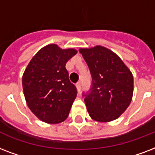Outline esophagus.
I'll list each match as a JSON object with an SVG mask.
<instances>
[{
  "label": "esophagus",
  "mask_w": 155,
  "mask_h": 155,
  "mask_svg": "<svg viewBox=\"0 0 155 155\" xmlns=\"http://www.w3.org/2000/svg\"><path fill=\"white\" fill-rule=\"evenodd\" d=\"M76 87H77V90H78V92H80V91H81V82H80V81H78V82L76 84Z\"/></svg>",
  "instance_id": "obj_1"
}]
</instances>
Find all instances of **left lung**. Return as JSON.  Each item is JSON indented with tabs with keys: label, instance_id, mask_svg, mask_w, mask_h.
Listing matches in <instances>:
<instances>
[{
	"label": "left lung",
	"instance_id": "8db88e82",
	"mask_svg": "<svg viewBox=\"0 0 155 155\" xmlns=\"http://www.w3.org/2000/svg\"><path fill=\"white\" fill-rule=\"evenodd\" d=\"M91 77V92L84 99L94 120L110 122L128 108L134 94V76L115 52L97 45L79 49Z\"/></svg>",
	"mask_w": 155,
	"mask_h": 155
}]
</instances>
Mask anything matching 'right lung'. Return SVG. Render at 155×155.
<instances>
[{
	"mask_svg": "<svg viewBox=\"0 0 155 155\" xmlns=\"http://www.w3.org/2000/svg\"><path fill=\"white\" fill-rule=\"evenodd\" d=\"M77 53L74 48L48 44L32 57L24 71L22 88L26 104L45 123H61L69 116L77 89L69 81L65 64Z\"/></svg>",
	"mask_w": 155,
	"mask_h": 155,
	"instance_id": "1",
	"label": "right lung"
}]
</instances>
